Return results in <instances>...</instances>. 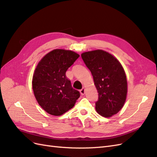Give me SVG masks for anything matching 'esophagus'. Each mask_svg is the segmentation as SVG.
Instances as JSON below:
<instances>
[{"label":"esophagus","instance_id":"1","mask_svg":"<svg viewBox=\"0 0 157 157\" xmlns=\"http://www.w3.org/2000/svg\"><path fill=\"white\" fill-rule=\"evenodd\" d=\"M80 94H81V95H84L85 93V89L84 88H82L81 90H80Z\"/></svg>","mask_w":157,"mask_h":157}]
</instances>
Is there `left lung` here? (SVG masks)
<instances>
[{
    "label": "left lung",
    "instance_id": "left-lung-1",
    "mask_svg": "<svg viewBox=\"0 0 157 157\" xmlns=\"http://www.w3.org/2000/svg\"><path fill=\"white\" fill-rule=\"evenodd\" d=\"M81 57L91 71L98 92L96 111L104 117L115 115L124 105L127 94L126 76L122 65L101 50L84 52Z\"/></svg>",
    "mask_w": 157,
    "mask_h": 157
}]
</instances>
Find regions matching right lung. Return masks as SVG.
<instances>
[{"label":"right lung","mask_w":157,"mask_h":157,"mask_svg":"<svg viewBox=\"0 0 157 157\" xmlns=\"http://www.w3.org/2000/svg\"><path fill=\"white\" fill-rule=\"evenodd\" d=\"M79 56L73 51L56 49L36 66L32 81L33 92L40 107L52 115L60 116L68 111L80 96L65 74Z\"/></svg>","instance_id":"obj_1"}]
</instances>
